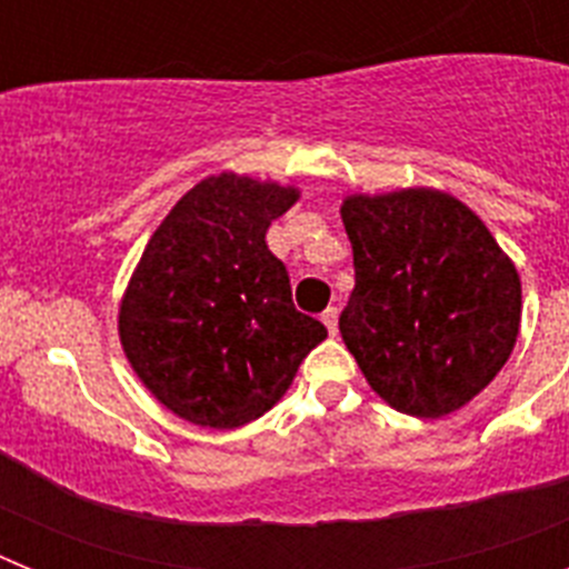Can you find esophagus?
Instances as JSON below:
<instances>
[{"instance_id": "34e87169", "label": "esophagus", "mask_w": 569, "mask_h": 569, "mask_svg": "<svg viewBox=\"0 0 569 569\" xmlns=\"http://www.w3.org/2000/svg\"><path fill=\"white\" fill-rule=\"evenodd\" d=\"M321 321H325V328H328L330 336L339 333V310L328 308L325 313H321Z\"/></svg>"}]
</instances>
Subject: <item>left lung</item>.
Segmentation results:
<instances>
[{"label": "left lung", "instance_id": "1", "mask_svg": "<svg viewBox=\"0 0 569 569\" xmlns=\"http://www.w3.org/2000/svg\"><path fill=\"white\" fill-rule=\"evenodd\" d=\"M356 288L339 330L367 385L419 419L479 396L510 359L521 279L479 216L433 188L341 202Z\"/></svg>", "mask_w": 569, "mask_h": 569}]
</instances>
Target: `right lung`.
Masks as SVG:
<instances>
[{
	"label": "right lung",
	"instance_id": "right-lung-1",
	"mask_svg": "<svg viewBox=\"0 0 569 569\" xmlns=\"http://www.w3.org/2000/svg\"><path fill=\"white\" fill-rule=\"evenodd\" d=\"M296 188L208 176L150 236L119 305L133 373L170 413L233 430L288 393L328 330L293 308L288 268L268 250L270 222Z\"/></svg>",
	"mask_w": 569,
	"mask_h": 569
}]
</instances>
